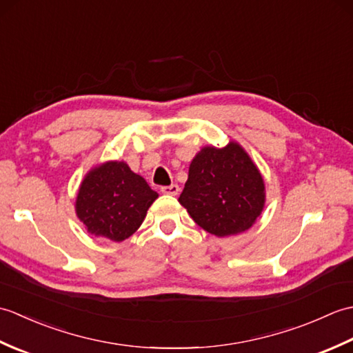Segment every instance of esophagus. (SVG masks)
Masks as SVG:
<instances>
[{
	"mask_svg": "<svg viewBox=\"0 0 353 353\" xmlns=\"http://www.w3.org/2000/svg\"><path fill=\"white\" fill-rule=\"evenodd\" d=\"M161 191H162V194H167V196H177L179 191H181V188H179V185L172 183V185H168V186H162Z\"/></svg>",
	"mask_w": 353,
	"mask_h": 353,
	"instance_id": "esophagus-1",
	"label": "esophagus"
}]
</instances>
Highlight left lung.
I'll use <instances>...</instances> for the list:
<instances>
[{"instance_id":"1","label":"left lung","mask_w":353,"mask_h":353,"mask_svg":"<svg viewBox=\"0 0 353 353\" xmlns=\"http://www.w3.org/2000/svg\"><path fill=\"white\" fill-rule=\"evenodd\" d=\"M191 219L215 236L249 230L265 206V183L256 163L236 141L205 145L190 163L179 197Z\"/></svg>"}]
</instances>
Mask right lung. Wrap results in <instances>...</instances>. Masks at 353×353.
I'll return each mask as SVG.
<instances>
[{
	"label": "right lung",
	"mask_w": 353,
	"mask_h": 353,
	"mask_svg": "<svg viewBox=\"0 0 353 353\" xmlns=\"http://www.w3.org/2000/svg\"><path fill=\"white\" fill-rule=\"evenodd\" d=\"M157 197L124 161H108L89 170L81 181L76 215L91 235L121 243L139 229Z\"/></svg>",
	"instance_id": "add662e5"
}]
</instances>
